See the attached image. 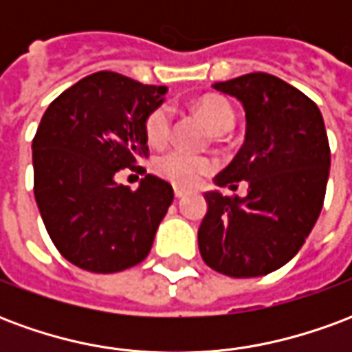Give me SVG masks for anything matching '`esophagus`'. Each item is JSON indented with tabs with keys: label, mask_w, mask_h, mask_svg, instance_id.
Masks as SVG:
<instances>
[{
	"label": "esophagus",
	"mask_w": 352,
	"mask_h": 352,
	"mask_svg": "<svg viewBox=\"0 0 352 352\" xmlns=\"http://www.w3.org/2000/svg\"><path fill=\"white\" fill-rule=\"evenodd\" d=\"M175 198L177 199L184 198V190H181V188H175Z\"/></svg>",
	"instance_id": "obj_1"
}]
</instances>
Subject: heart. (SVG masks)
Returning <instances> with one entry per match:
<instances>
[{"mask_svg": "<svg viewBox=\"0 0 352 352\" xmlns=\"http://www.w3.org/2000/svg\"><path fill=\"white\" fill-rule=\"evenodd\" d=\"M198 115L204 118V122L209 126V130L221 135L224 131L232 130L236 122V113L230 105L228 100L221 96H206L196 103ZM171 126H173V111L168 105L156 107L146 116L145 133L151 145H162L166 143L171 135ZM156 173L169 183L181 188H192L199 183V179L213 169V160L207 156L186 153L183 148H173L169 153L162 154L154 164Z\"/></svg>", "mask_w": 352, "mask_h": 352, "instance_id": "obj_1", "label": "heart"}]
</instances>
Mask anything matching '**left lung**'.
<instances>
[{
  "instance_id": "obj_1",
  "label": "left lung",
  "mask_w": 352,
  "mask_h": 352,
  "mask_svg": "<svg viewBox=\"0 0 352 352\" xmlns=\"http://www.w3.org/2000/svg\"><path fill=\"white\" fill-rule=\"evenodd\" d=\"M241 101L245 143L214 177L217 186L247 181L245 198L206 192L198 230L201 258L228 277H260L302 249L324 204L330 145L317 103L270 73L214 82Z\"/></svg>"
}]
</instances>
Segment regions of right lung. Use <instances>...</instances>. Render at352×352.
Instances as JSON below:
<instances>
[{
	"mask_svg": "<svg viewBox=\"0 0 352 352\" xmlns=\"http://www.w3.org/2000/svg\"><path fill=\"white\" fill-rule=\"evenodd\" d=\"M166 92L98 72L60 94L43 115L32 143L35 201L52 243L80 270L122 272L151 252L173 188L148 173L130 190L115 175L148 156L146 116Z\"/></svg>",
	"mask_w": 352,
	"mask_h": 352,
	"instance_id": "right-lung-1",
	"label": "right lung"
}]
</instances>
